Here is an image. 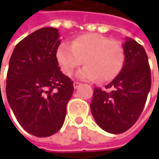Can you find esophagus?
I'll return each instance as SVG.
<instances>
[{"label":"esophagus","instance_id":"34e87169","mask_svg":"<svg viewBox=\"0 0 159 159\" xmlns=\"http://www.w3.org/2000/svg\"><path fill=\"white\" fill-rule=\"evenodd\" d=\"M80 85H81V84H80V82H74L73 83V88H74L75 89H77L79 87H80Z\"/></svg>","mask_w":159,"mask_h":159}]
</instances>
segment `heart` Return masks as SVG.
<instances>
[{
	"instance_id": "heart-1",
	"label": "heart",
	"mask_w": 159,
	"mask_h": 159,
	"mask_svg": "<svg viewBox=\"0 0 159 159\" xmlns=\"http://www.w3.org/2000/svg\"><path fill=\"white\" fill-rule=\"evenodd\" d=\"M61 70L70 75L75 68L84 63L86 65L77 71L76 77L82 80L101 81L114 79L121 70L125 62V53L118 41L97 34L80 35L70 44L63 42L57 50Z\"/></svg>"
}]
</instances>
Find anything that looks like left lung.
<instances>
[{"mask_svg":"<svg viewBox=\"0 0 159 159\" xmlns=\"http://www.w3.org/2000/svg\"><path fill=\"white\" fill-rule=\"evenodd\" d=\"M122 47L124 65L105 87L111 91L95 88L90 103L97 125L111 134L124 133L137 121L151 87L150 64L143 47L130 38H125Z\"/></svg>","mask_w":159,"mask_h":159,"instance_id":"8db88e82","label":"left lung"}]
</instances>
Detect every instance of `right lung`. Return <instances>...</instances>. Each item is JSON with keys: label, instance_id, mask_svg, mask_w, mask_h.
Returning <instances> with one entry per match:
<instances>
[{"label": "right lung", "instance_id": "right-lung-1", "mask_svg": "<svg viewBox=\"0 0 159 159\" xmlns=\"http://www.w3.org/2000/svg\"><path fill=\"white\" fill-rule=\"evenodd\" d=\"M57 28L44 27L18 42L9 59L6 95L21 126L37 137L61 129L73 82L58 67Z\"/></svg>", "mask_w": 159, "mask_h": 159}]
</instances>
